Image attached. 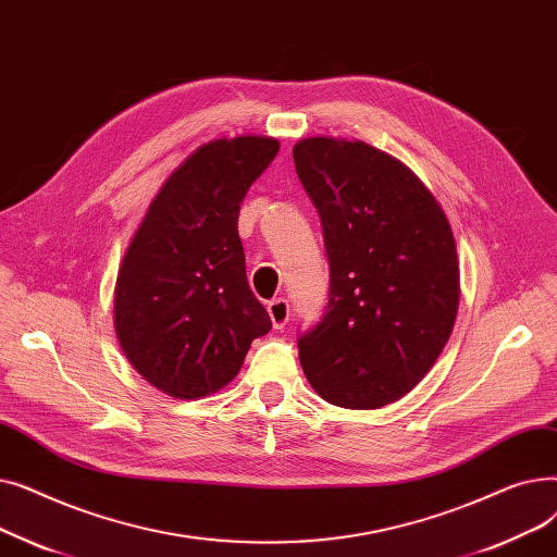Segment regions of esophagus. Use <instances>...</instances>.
Returning <instances> with one entry per match:
<instances>
[{
	"instance_id": "34e87169",
	"label": "esophagus",
	"mask_w": 557,
	"mask_h": 557,
	"mask_svg": "<svg viewBox=\"0 0 557 557\" xmlns=\"http://www.w3.org/2000/svg\"><path fill=\"white\" fill-rule=\"evenodd\" d=\"M269 315L273 320V327L275 330H284V325L288 323V315H290V307L284 298H277V300H271L269 302Z\"/></svg>"
}]
</instances>
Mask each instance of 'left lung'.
<instances>
[{
  "mask_svg": "<svg viewBox=\"0 0 557 557\" xmlns=\"http://www.w3.org/2000/svg\"><path fill=\"white\" fill-rule=\"evenodd\" d=\"M294 162L330 261L327 311L298 338L302 370L334 406L382 408L420 384L451 336V225L411 169L366 141L307 137Z\"/></svg>",
  "mask_w": 557,
  "mask_h": 557,
  "instance_id": "1",
  "label": "left lung"
}]
</instances>
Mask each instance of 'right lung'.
Masks as SVG:
<instances>
[{"label":"right lung","instance_id":"obj_1","mask_svg":"<svg viewBox=\"0 0 557 557\" xmlns=\"http://www.w3.org/2000/svg\"><path fill=\"white\" fill-rule=\"evenodd\" d=\"M277 151V139L257 135L202 144L169 175L124 255L116 338L146 382L175 399L227 386L271 330L248 286L237 223Z\"/></svg>","mask_w":557,"mask_h":557}]
</instances>
